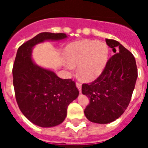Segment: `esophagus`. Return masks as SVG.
I'll use <instances>...</instances> for the list:
<instances>
[{
	"mask_svg": "<svg viewBox=\"0 0 148 148\" xmlns=\"http://www.w3.org/2000/svg\"><path fill=\"white\" fill-rule=\"evenodd\" d=\"M76 87L78 89V90H79V92H82V84L78 83V82H77L76 83Z\"/></svg>",
	"mask_w": 148,
	"mask_h": 148,
	"instance_id": "obj_1",
	"label": "esophagus"
}]
</instances>
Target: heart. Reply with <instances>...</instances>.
I'll return each instance as SVG.
<instances>
[{
	"instance_id": "1",
	"label": "heart",
	"mask_w": 148,
	"mask_h": 148,
	"mask_svg": "<svg viewBox=\"0 0 148 148\" xmlns=\"http://www.w3.org/2000/svg\"><path fill=\"white\" fill-rule=\"evenodd\" d=\"M110 50L106 43L95 40H82L66 47V66L72 70L78 66V75L87 82L95 80L102 73L108 64Z\"/></svg>"
}]
</instances>
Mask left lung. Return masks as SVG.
<instances>
[{"label":"left lung","mask_w":148,"mask_h":148,"mask_svg":"<svg viewBox=\"0 0 148 148\" xmlns=\"http://www.w3.org/2000/svg\"><path fill=\"white\" fill-rule=\"evenodd\" d=\"M113 55L94 82L82 84L90 99L84 114L91 122L108 124L119 119L129 105L138 77L136 63L130 51L117 40L106 39Z\"/></svg>","instance_id":"obj_1"}]
</instances>
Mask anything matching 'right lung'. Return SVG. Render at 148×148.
<instances>
[{
	"instance_id": "1",
	"label": "right lung",
	"mask_w": 148,
	"mask_h": 148,
	"mask_svg": "<svg viewBox=\"0 0 148 148\" xmlns=\"http://www.w3.org/2000/svg\"><path fill=\"white\" fill-rule=\"evenodd\" d=\"M64 33L41 32L22 44L13 64V85L17 103L24 116L41 127L57 126L64 121L68 105L78 96L71 79H62L54 71L36 64L34 47L47 40H63Z\"/></svg>"
}]
</instances>
